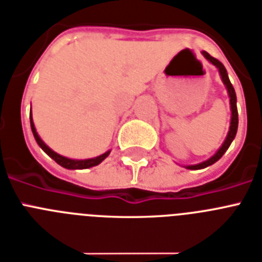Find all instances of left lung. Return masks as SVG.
Here are the masks:
<instances>
[{
  "label": "left lung",
  "mask_w": 262,
  "mask_h": 262,
  "mask_svg": "<svg viewBox=\"0 0 262 262\" xmlns=\"http://www.w3.org/2000/svg\"><path fill=\"white\" fill-rule=\"evenodd\" d=\"M202 55L207 59L212 66H215L218 71H220V75H221V79H222L223 84L226 87L227 90V94H229V98H230V110H231V117H230V126H229V132H227V136L225 138V141L222 142V145L218 150H216L214 155H212L210 159L207 160L202 161V163H198V164H192V165H184V168L187 169H202V168H206L208 165H212L214 163L220 160L221 157L225 155L227 149H229V146L230 144L233 142L234 140L235 135H237V129H238V112H237V95H235V91H234V87L231 84L230 79H229V75H227V71L225 69V66L221 63L220 60H216L215 57H212L211 55L207 54L206 51H202Z\"/></svg>",
  "instance_id": "obj_1"
}]
</instances>
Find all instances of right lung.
<instances>
[{
  "instance_id": "1",
  "label": "right lung",
  "mask_w": 262,
  "mask_h": 262,
  "mask_svg": "<svg viewBox=\"0 0 262 262\" xmlns=\"http://www.w3.org/2000/svg\"><path fill=\"white\" fill-rule=\"evenodd\" d=\"M29 118H31L32 133H33V136H35L36 142L39 144L40 148H41V149L44 150V152H46L47 155L51 157V159H54L57 164L61 165L63 168H67V169H86V168L95 167V165L101 164L102 161L105 160L106 157L110 155V152H112V150H107V152L102 153V155H99V156L91 157V159H84V160H75V159H70V157L61 156V155H59V153H56L55 150L51 149L50 146L47 145L46 142L42 141L41 138H40V136L37 135L35 124H33V118H32V112H31V116H29Z\"/></svg>"
}]
</instances>
